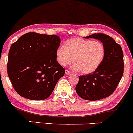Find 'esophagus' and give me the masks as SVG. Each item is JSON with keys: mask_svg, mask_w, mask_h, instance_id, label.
<instances>
[{"mask_svg": "<svg viewBox=\"0 0 133 133\" xmlns=\"http://www.w3.org/2000/svg\"><path fill=\"white\" fill-rule=\"evenodd\" d=\"M65 74H67V75H68V74H71V72H70L69 71H68V70H65Z\"/></svg>", "mask_w": 133, "mask_h": 133, "instance_id": "obj_1", "label": "esophagus"}]
</instances>
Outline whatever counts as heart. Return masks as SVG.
<instances>
[{"label":"heart","instance_id":"obj_1","mask_svg":"<svg viewBox=\"0 0 133 133\" xmlns=\"http://www.w3.org/2000/svg\"><path fill=\"white\" fill-rule=\"evenodd\" d=\"M105 56V48L99 41L72 38L65 42V47L56 50V58L62 66L74 62L73 69L84 74L93 72L99 67Z\"/></svg>","mask_w":133,"mask_h":133}]
</instances>
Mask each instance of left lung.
Returning a JSON list of instances; mask_svg holds the SVG:
<instances>
[{"label": "left lung", "mask_w": 133, "mask_h": 133, "mask_svg": "<svg viewBox=\"0 0 133 133\" xmlns=\"http://www.w3.org/2000/svg\"><path fill=\"white\" fill-rule=\"evenodd\" d=\"M85 38L101 41L105 48V56L95 71L79 76L76 91L84 99H102L114 92L122 78L124 72L123 50L119 44L106 34L95 33Z\"/></svg>", "instance_id": "8db88e82"}]
</instances>
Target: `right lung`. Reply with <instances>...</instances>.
<instances>
[{"mask_svg": "<svg viewBox=\"0 0 133 133\" xmlns=\"http://www.w3.org/2000/svg\"><path fill=\"white\" fill-rule=\"evenodd\" d=\"M60 43V38L56 35L29 32L12 44L7 74L20 96L30 100L49 97L65 74V69L56 60Z\"/></svg>", "mask_w": 133, "mask_h": 133, "instance_id": "right-lung-1", "label": "right lung"}]
</instances>
